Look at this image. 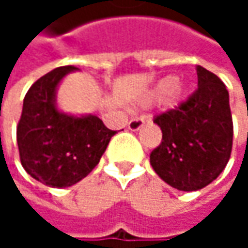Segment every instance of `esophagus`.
<instances>
[{
	"mask_svg": "<svg viewBox=\"0 0 248 248\" xmlns=\"http://www.w3.org/2000/svg\"><path fill=\"white\" fill-rule=\"evenodd\" d=\"M143 124H145L143 118H142V116H139V118L132 119V121L127 124V129H129V130H132V132H136V130L142 129V127H143Z\"/></svg>",
	"mask_w": 248,
	"mask_h": 248,
	"instance_id": "obj_1",
	"label": "esophagus"
}]
</instances>
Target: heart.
I'll list each match as a JSON object with an SVG mask.
<instances>
[{
	"mask_svg": "<svg viewBox=\"0 0 248 248\" xmlns=\"http://www.w3.org/2000/svg\"><path fill=\"white\" fill-rule=\"evenodd\" d=\"M178 80L176 77L173 76H168V77H164L162 80H159L155 87L149 92L148 94V100H156V99H162V97H167V102H168V106H178L179 102L182 100L184 97V87L176 84Z\"/></svg>",
	"mask_w": 248,
	"mask_h": 248,
	"instance_id": "heart-1",
	"label": "heart"
}]
</instances>
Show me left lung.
Wrapping results in <instances>:
<instances>
[{
	"mask_svg": "<svg viewBox=\"0 0 248 248\" xmlns=\"http://www.w3.org/2000/svg\"><path fill=\"white\" fill-rule=\"evenodd\" d=\"M198 89L176 109L155 116L162 142L151 165L168 185L198 191L223 172L232 148V119L223 81L197 66Z\"/></svg>",
	"mask_w": 248,
	"mask_h": 248,
	"instance_id": "8db88e82",
	"label": "left lung"
}]
</instances>
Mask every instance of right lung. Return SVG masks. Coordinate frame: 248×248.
I'll return each instance as SVG.
<instances>
[{"label":"right lung","instance_id":"obj_1","mask_svg":"<svg viewBox=\"0 0 248 248\" xmlns=\"http://www.w3.org/2000/svg\"><path fill=\"white\" fill-rule=\"evenodd\" d=\"M75 66H63L40 77L27 92L17 143L28 175L51 188H66L92 172L116 130L96 115H70L57 108V89Z\"/></svg>","mask_w":248,"mask_h":248}]
</instances>
